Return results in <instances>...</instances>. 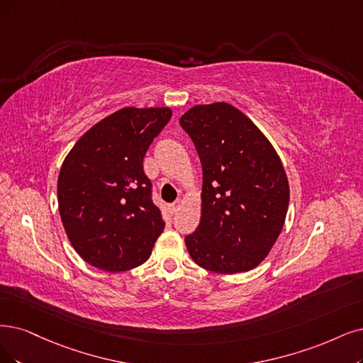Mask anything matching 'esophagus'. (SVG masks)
<instances>
[{
	"label": "esophagus",
	"mask_w": 363,
	"mask_h": 363,
	"mask_svg": "<svg viewBox=\"0 0 363 363\" xmlns=\"http://www.w3.org/2000/svg\"><path fill=\"white\" fill-rule=\"evenodd\" d=\"M179 208H181V200H177V202L170 205V211H172V213H177Z\"/></svg>",
	"instance_id": "1"
}]
</instances>
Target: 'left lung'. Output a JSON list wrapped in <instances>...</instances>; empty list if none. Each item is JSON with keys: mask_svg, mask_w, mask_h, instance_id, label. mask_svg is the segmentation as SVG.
I'll return each instance as SVG.
<instances>
[{"mask_svg": "<svg viewBox=\"0 0 363 363\" xmlns=\"http://www.w3.org/2000/svg\"><path fill=\"white\" fill-rule=\"evenodd\" d=\"M203 170L202 218L185 236L191 259L220 274L247 272L284 225L289 182L262 131L227 103L194 106L179 119Z\"/></svg>", "mask_w": 363, "mask_h": 363, "instance_id": "1", "label": "left lung"}]
</instances>
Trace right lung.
<instances>
[{"label": "right lung", "mask_w": 363, "mask_h": 363, "mask_svg": "<svg viewBox=\"0 0 363 363\" xmlns=\"http://www.w3.org/2000/svg\"><path fill=\"white\" fill-rule=\"evenodd\" d=\"M170 116L167 107H125L89 128L64 160V229L79 256L99 269L121 272L145 263L164 230L143 158Z\"/></svg>", "instance_id": "obj_1"}]
</instances>
